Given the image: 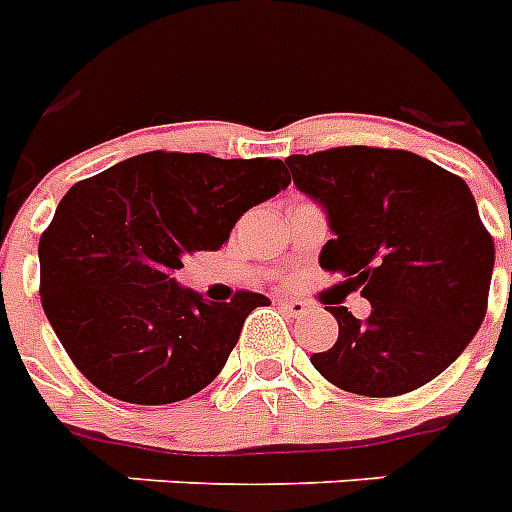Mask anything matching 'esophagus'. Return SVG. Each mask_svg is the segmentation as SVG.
Segmentation results:
<instances>
[{
  "instance_id": "1",
  "label": "esophagus",
  "mask_w": 512,
  "mask_h": 512,
  "mask_svg": "<svg viewBox=\"0 0 512 512\" xmlns=\"http://www.w3.org/2000/svg\"><path fill=\"white\" fill-rule=\"evenodd\" d=\"M278 305H281V310H284V313L292 315V318H299V315H305L307 310H310V305H307V302H302V299H297V297L278 299Z\"/></svg>"
}]
</instances>
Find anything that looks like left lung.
<instances>
[{
  "label": "left lung",
  "instance_id": "8db88e82",
  "mask_svg": "<svg viewBox=\"0 0 512 512\" xmlns=\"http://www.w3.org/2000/svg\"><path fill=\"white\" fill-rule=\"evenodd\" d=\"M286 165L334 234L321 268L371 302L365 321L328 307L339 339L310 357L315 371L365 397L429 384L486 315L494 242L468 184L405 149L339 147L286 157Z\"/></svg>",
  "mask_w": 512,
  "mask_h": 512
}]
</instances>
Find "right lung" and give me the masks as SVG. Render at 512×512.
I'll list each match as a JSON object with an SVG mask.
<instances>
[{"instance_id": "obj_1", "label": "right lung", "mask_w": 512, "mask_h": 512, "mask_svg": "<svg viewBox=\"0 0 512 512\" xmlns=\"http://www.w3.org/2000/svg\"><path fill=\"white\" fill-rule=\"evenodd\" d=\"M289 184L281 160L147 152L73 186L41 234L39 263L41 305L78 371L134 405L202 392L270 299L210 302L173 273Z\"/></svg>"}]
</instances>
